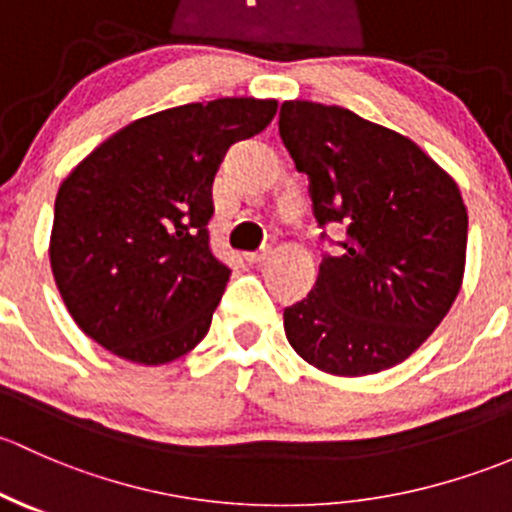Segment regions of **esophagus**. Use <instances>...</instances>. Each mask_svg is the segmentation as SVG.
Wrapping results in <instances>:
<instances>
[{"mask_svg": "<svg viewBox=\"0 0 512 512\" xmlns=\"http://www.w3.org/2000/svg\"><path fill=\"white\" fill-rule=\"evenodd\" d=\"M268 256H271V249L251 251V254H246V261H251V263H263V261H266Z\"/></svg>", "mask_w": 512, "mask_h": 512, "instance_id": "obj_1", "label": "esophagus"}]
</instances>
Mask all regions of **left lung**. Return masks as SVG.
<instances>
[{
  "mask_svg": "<svg viewBox=\"0 0 512 512\" xmlns=\"http://www.w3.org/2000/svg\"><path fill=\"white\" fill-rule=\"evenodd\" d=\"M278 133L308 175L323 229L318 281L283 310L288 342L340 377L394 367L434 333L461 288V192L419 145L340 105L286 100ZM328 225L346 239L330 240ZM323 243L341 249L333 255Z\"/></svg>",
  "mask_w": 512,
  "mask_h": 512,
  "instance_id": "obj_1",
  "label": "left lung"
}]
</instances>
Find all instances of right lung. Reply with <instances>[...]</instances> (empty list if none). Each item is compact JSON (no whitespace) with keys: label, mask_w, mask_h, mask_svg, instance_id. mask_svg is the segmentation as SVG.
Listing matches in <instances>:
<instances>
[{"label":"right lung","mask_w":512,"mask_h":512,"mask_svg":"<svg viewBox=\"0 0 512 512\" xmlns=\"http://www.w3.org/2000/svg\"><path fill=\"white\" fill-rule=\"evenodd\" d=\"M276 100L219 98L125 125L63 179L51 271L88 337L140 365L187 355L212 325L231 268L212 254V184Z\"/></svg>","instance_id":"add662e5"}]
</instances>
